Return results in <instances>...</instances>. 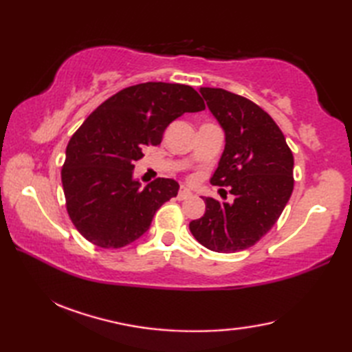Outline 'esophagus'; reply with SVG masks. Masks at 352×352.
Returning <instances> with one entry per match:
<instances>
[{
    "label": "esophagus",
    "instance_id": "obj_1",
    "mask_svg": "<svg viewBox=\"0 0 352 352\" xmlns=\"http://www.w3.org/2000/svg\"><path fill=\"white\" fill-rule=\"evenodd\" d=\"M189 197H192V192L188 188H184V186H182V189L178 190L177 198L178 199H186V198H189Z\"/></svg>",
    "mask_w": 352,
    "mask_h": 352
}]
</instances>
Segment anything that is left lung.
<instances>
[{
	"label": "left lung",
	"instance_id": "left-lung-1",
	"mask_svg": "<svg viewBox=\"0 0 352 352\" xmlns=\"http://www.w3.org/2000/svg\"><path fill=\"white\" fill-rule=\"evenodd\" d=\"M199 92L226 133L210 182L227 186L234 199L203 198L206 213L189 228L206 248L237 252L256 245L278 221L294 190V154L280 126L256 102L223 89Z\"/></svg>",
	"mask_w": 352,
	"mask_h": 352
}]
</instances>
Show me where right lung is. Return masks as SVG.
<instances>
[{"label":"right lung","instance_id":"right-lung-1","mask_svg":"<svg viewBox=\"0 0 352 352\" xmlns=\"http://www.w3.org/2000/svg\"><path fill=\"white\" fill-rule=\"evenodd\" d=\"M204 109L190 86L148 81L122 89L87 116L66 146L62 168L66 210L81 236L100 248H122L146 233L180 184L157 178L142 189L133 178L134 162L160 144L172 121Z\"/></svg>","mask_w":352,"mask_h":352}]
</instances>
